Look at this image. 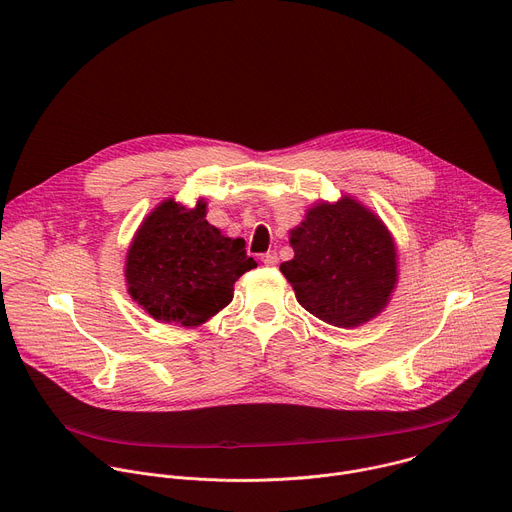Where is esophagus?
<instances>
[{
  "label": "esophagus",
  "mask_w": 512,
  "mask_h": 512,
  "mask_svg": "<svg viewBox=\"0 0 512 512\" xmlns=\"http://www.w3.org/2000/svg\"><path fill=\"white\" fill-rule=\"evenodd\" d=\"M261 259H263V263H265L267 267H275V265H277V261H280V259H277V253H275V251L265 253Z\"/></svg>",
  "instance_id": "esophagus-1"
}]
</instances>
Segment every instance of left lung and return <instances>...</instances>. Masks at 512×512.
I'll return each instance as SVG.
<instances>
[{
    "label": "left lung",
    "instance_id": "obj_1",
    "mask_svg": "<svg viewBox=\"0 0 512 512\" xmlns=\"http://www.w3.org/2000/svg\"><path fill=\"white\" fill-rule=\"evenodd\" d=\"M294 259L280 265L298 302L316 318L353 329L378 316L398 282L386 224L357 200L322 202L290 230Z\"/></svg>",
    "mask_w": 512,
    "mask_h": 512
}]
</instances>
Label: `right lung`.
I'll return each mask as SVG.
<instances>
[{
  "label": "right lung",
  "mask_w": 512,
  "mask_h": 512,
  "mask_svg": "<svg viewBox=\"0 0 512 512\" xmlns=\"http://www.w3.org/2000/svg\"><path fill=\"white\" fill-rule=\"evenodd\" d=\"M257 267L245 241L206 220V202L159 204L136 230L126 255L128 294L159 322L198 327L232 300L239 277Z\"/></svg>",
  "instance_id": "right-lung-1"
}]
</instances>
